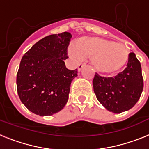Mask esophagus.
<instances>
[{
	"label": "esophagus",
	"instance_id": "esophagus-1",
	"mask_svg": "<svg viewBox=\"0 0 149 149\" xmlns=\"http://www.w3.org/2000/svg\"><path fill=\"white\" fill-rule=\"evenodd\" d=\"M85 66H86V65H85V64H79V65H77V71L80 72L81 71V69H82V68Z\"/></svg>",
	"mask_w": 149,
	"mask_h": 149
}]
</instances>
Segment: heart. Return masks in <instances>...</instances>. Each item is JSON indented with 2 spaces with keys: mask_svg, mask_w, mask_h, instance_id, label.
Wrapping results in <instances>:
<instances>
[{
  "mask_svg": "<svg viewBox=\"0 0 149 149\" xmlns=\"http://www.w3.org/2000/svg\"><path fill=\"white\" fill-rule=\"evenodd\" d=\"M68 54L77 60L91 56L93 66L104 74L118 73L128 61V51L125 46L97 36L80 38L76 41L75 45L68 47Z\"/></svg>",
  "mask_w": 149,
  "mask_h": 149,
  "instance_id": "heart-1",
  "label": "heart"
}]
</instances>
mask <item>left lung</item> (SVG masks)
<instances>
[{"mask_svg":"<svg viewBox=\"0 0 149 149\" xmlns=\"http://www.w3.org/2000/svg\"><path fill=\"white\" fill-rule=\"evenodd\" d=\"M93 89L104 108L114 113L130 110L139 101L143 89L141 64L134 53L129 54L127 68L114 77L95 74Z\"/></svg>","mask_w":149,"mask_h":149,"instance_id":"1","label":"left lung"}]
</instances>
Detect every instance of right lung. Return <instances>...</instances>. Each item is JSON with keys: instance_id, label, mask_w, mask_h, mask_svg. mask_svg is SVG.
<instances>
[{"instance_id": "add662e5", "label": "right lung", "mask_w": 149, "mask_h": 149, "mask_svg": "<svg viewBox=\"0 0 149 149\" xmlns=\"http://www.w3.org/2000/svg\"><path fill=\"white\" fill-rule=\"evenodd\" d=\"M72 37L68 32L45 36L21 60L17 91L23 104L36 115H53L66 104L71 83L77 76V69L69 70L64 62Z\"/></svg>"}]
</instances>
